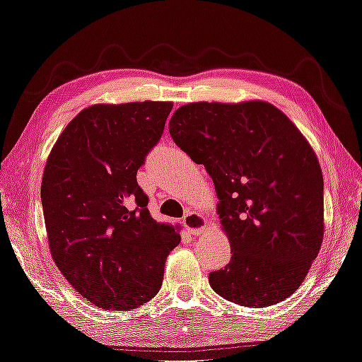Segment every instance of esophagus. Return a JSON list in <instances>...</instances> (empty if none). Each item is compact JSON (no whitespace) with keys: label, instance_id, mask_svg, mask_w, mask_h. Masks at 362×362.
Segmentation results:
<instances>
[{"label":"esophagus","instance_id":"34e87169","mask_svg":"<svg viewBox=\"0 0 362 362\" xmlns=\"http://www.w3.org/2000/svg\"><path fill=\"white\" fill-rule=\"evenodd\" d=\"M183 228L190 230L193 235H202L204 233V228H206V221L202 214L195 211H188L183 218Z\"/></svg>","mask_w":362,"mask_h":362}]
</instances>
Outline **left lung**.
<instances>
[{"instance_id":"left-lung-1","label":"left lung","mask_w":362,"mask_h":362,"mask_svg":"<svg viewBox=\"0 0 362 362\" xmlns=\"http://www.w3.org/2000/svg\"><path fill=\"white\" fill-rule=\"evenodd\" d=\"M169 132L218 193L233 257L209 273L214 293L245 307L289 298L323 240V177L304 134L263 100L182 105Z\"/></svg>"}]
</instances>
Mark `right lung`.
Here are the masks:
<instances>
[{"mask_svg": "<svg viewBox=\"0 0 362 362\" xmlns=\"http://www.w3.org/2000/svg\"><path fill=\"white\" fill-rule=\"evenodd\" d=\"M172 102L95 104L57 139L42 177L52 258L78 294L105 310L146 304L179 245L151 218L136 172L164 133Z\"/></svg>", "mask_w": 362, "mask_h": 362, "instance_id": "1", "label": "right lung"}]
</instances>
